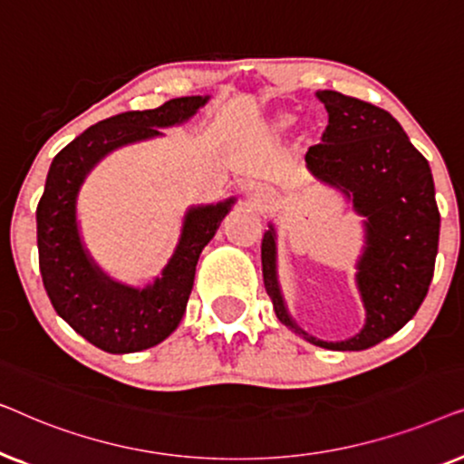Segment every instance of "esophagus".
Returning <instances> with one entry per match:
<instances>
[{
  "label": "esophagus",
  "mask_w": 464,
  "mask_h": 464,
  "mask_svg": "<svg viewBox=\"0 0 464 464\" xmlns=\"http://www.w3.org/2000/svg\"><path fill=\"white\" fill-rule=\"evenodd\" d=\"M246 205L251 208H256V211H266V208H270L272 205V196L266 192L264 188H251L249 192H246Z\"/></svg>",
  "instance_id": "1"
}]
</instances>
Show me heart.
I'll return each instance as SVG.
<instances>
[{"label":"heart","mask_w":464,"mask_h":464,"mask_svg":"<svg viewBox=\"0 0 464 464\" xmlns=\"http://www.w3.org/2000/svg\"><path fill=\"white\" fill-rule=\"evenodd\" d=\"M283 122H285V118H283V120H281V124H283Z\"/></svg>","instance_id":"1"}]
</instances>
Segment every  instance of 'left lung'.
I'll use <instances>...</instances> for the list:
<instances>
[{"label":"left lung","instance_id":"obj_1","mask_svg":"<svg viewBox=\"0 0 464 464\" xmlns=\"http://www.w3.org/2000/svg\"><path fill=\"white\" fill-rule=\"evenodd\" d=\"M329 122L323 143L306 154L314 179L340 189L363 218L365 246L357 262V287L365 325L354 338L323 342L295 325L276 276V232L262 240L264 285L278 321L310 344L329 351H365L397 334L427 297L440 243V208L430 167L401 124L380 107L319 91Z\"/></svg>","mask_w":464,"mask_h":464}]
</instances>
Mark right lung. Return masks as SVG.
Instances as JSON below:
<instances>
[{"label":"right lung","mask_w":464,"mask_h":464,"mask_svg":"<svg viewBox=\"0 0 464 464\" xmlns=\"http://www.w3.org/2000/svg\"><path fill=\"white\" fill-rule=\"evenodd\" d=\"M207 101L208 97H179L156 110L118 113L86 129L50 164L35 213L42 281L56 314L101 351H145L175 332L192 294L200 253L234 198L188 208L179 243L162 276L135 289L107 276L84 249L75 218L82 183L110 151L160 137L158 129L186 122Z\"/></svg>","instance_id":"obj_1"}]
</instances>
